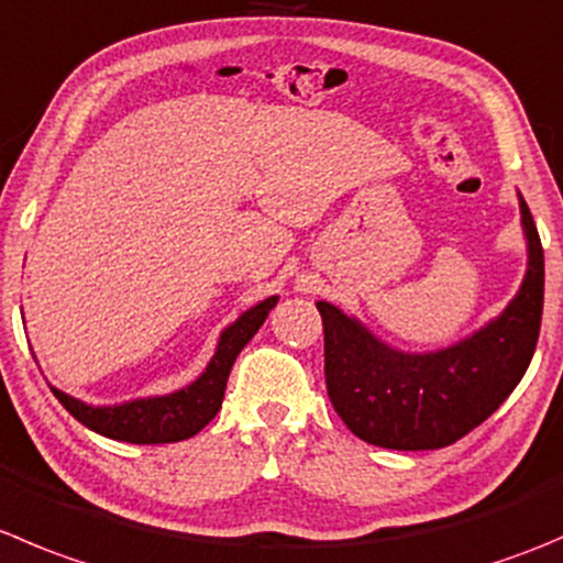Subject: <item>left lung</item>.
<instances>
[{"mask_svg":"<svg viewBox=\"0 0 563 563\" xmlns=\"http://www.w3.org/2000/svg\"><path fill=\"white\" fill-rule=\"evenodd\" d=\"M528 269L504 313L473 335L409 354L330 302H316L324 324L327 393L349 432L379 449H445L484 423L526 374L539 341L544 253L520 195Z\"/></svg>","mask_w":563,"mask_h":563,"instance_id":"1","label":"left lung"}]
</instances>
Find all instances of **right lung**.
I'll return each instance as SVG.
<instances>
[{
	"label": "right lung",
	"mask_w": 563,
	"mask_h": 563,
	"mask_svg": "<svg viewBox=\"0 0 563 563\" xmlns=\"http://www.w3.org/2000/svg\"><path fill=\"white\" fill-rule=\"evenodd\" d=\"M277 305V297L264 299L255 308L244 310L231 327H225L217 341V352L203 374L187 387L167 396L134 398L112 407H92L79 401L68 393L52 387L65 409L74 415L79 423L103 434L109 440H123L134 445H156V443H178V440L195 438L200 429L220 412L222 396H225L228 374H231L236 354L250 343V338L258 332L269 310Z\"/></svg>",
	"instance_id": "right-lung-1"
}]
</instances>
